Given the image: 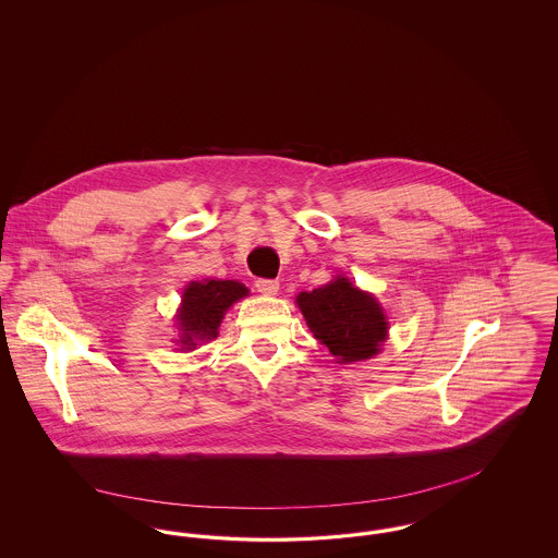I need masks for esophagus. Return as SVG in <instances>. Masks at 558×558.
I'll return each instance as SVG.
<instances>
[{
    "instance_id": "obj_1",
    "label": "esophagus",
    "mask_w": 558,
    "mask_h": 558,
    "mask_svg": "<svg viewBox=\"0 0 558 558\" xmlns=\"http://www.w3.org/2000/svg\"><path fill=\"white\" fill-rule=\"evenodd\" d=\"M255 287H257V291L262 292V294H276V292L280 291V282L278 280H267V278H259L255 282Z\"/></svg>"
}]
</instances>
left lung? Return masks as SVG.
<instances>
[{
    "instance_id": "obj_1",
    "label": "left lung",
    "mask_w": 558,
    "mask_h": 558,
    "mask_svg": "<svg viewBox=\"0 0 558 558\" xmlns=\"http://www.w3.org/2000/svg\"><path fill=\"white\" fill-rule=\"evenodd\" d=\"M296 305L314 337L339 364L368 360L387 337V322L376 299L341 276L326 287L301 292Z\"/></svg>"
}]
</instances>
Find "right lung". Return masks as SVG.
Returning a JSON list of instances; mask_svg holds the SVG:
<instances>
[{"label": "right lung", "instance_id": "right-lung-1", "mask_svg": "<svg viewBox=\"0 0 558 558\" xmlns=\"http://www.w3.org/2000/svg\"><path fill=\"white\" fill-rule=\"evenodd\" d=\"M246 294V287L234 280L190 282L178 314V324L182 330L180 343L184 349H194L198 343L215 339L228 307Z\"/></svg>", "mask_w": 558, "mask_h": 558}]
</instances>
